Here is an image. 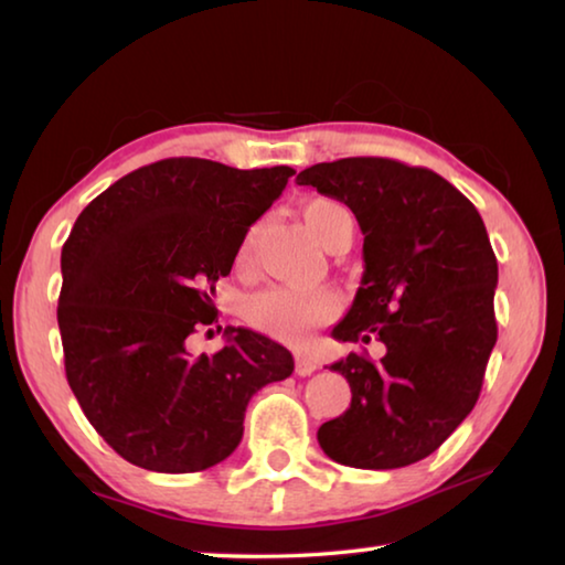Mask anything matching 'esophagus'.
Returning a JSON list of instances; mask_svg holds the SVG:
<instances>
[{
  "instance_id": "1",
  "label": "esophagus",
  "mask_w": 565,
  "mask_h": 565,
  "mask_svg": "<svg viewBox=\"0 0 565 565\" xmlns=\"http://www.w3.org/2000/svg\"><path fill=\"white\" fill-rule=\"evenodd\" d=\"M294 361H296V374H299V376H309L319 369V363L313 361L309 353H296Z\"/></svg>"
}]
</instances>
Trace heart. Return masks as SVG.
Instances as JSON below:
<instances>
[{
	"mask_svg": "<svg viewBox=\"0 0 565 565\" xmlns=\"http://www.w3.org/2000/svg\"><path fill=\"white\" fill-rule=\"evenodd\" d=\"M306 226L311 228V234L319 238L323 246L331 244V238L339 234V228L351 222V214L347 206L333 202V199H309L301 209ZM262 224H252L246 228V234L238 244L236 262L248 264L254 254L256 238H259ZM339 311V296L329 289L317 291H296V289H266L262 294L252 296L246 301V321L254 329H259L269 337L289 343H299L313 329L323 327L331 321Z\"/></svg>",
	"mask_w": 565,
	"mask_h": 565,
	"instance_id": "b5f03b06",
	"label": "heart"
}]
</instances>
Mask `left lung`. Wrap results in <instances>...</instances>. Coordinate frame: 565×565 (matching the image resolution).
Returning <instances> with one entry per match:
<instances>
[{
	"label": "left lung",
	"instance_id": "obj_1",
	"mask_svg": "<svg viewBox=\"0 0 565 565\" xmlns=\"http://www.w3.org/2000/svg\"><path fill=\"white\" fill-rule=\"evenodd\" d=\"M347 204L363 234V276L331 337L386 347L331 371L351 406L319 428L337 463L388 471L434 454L471 414L499 339V264L476 206L424 167L384 157L323 161L296 177Z\"/></svg>",
	"mask_w": 565,
	"mask_h": 565
}]
</instances>
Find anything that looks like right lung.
<instances>
[{
  "label": "right lung",
  "instance_id": "obj_1",
  "mask_svg": "<svg viewBox=\"0 0 565 565\" xmlns=\"http://www.w3.org/2000/svg\"><path fill=\"white\" fill-rule=\"evenodd\" d=\"M291 174L161 159L114 181L74 222L56 309L66 381L129 463L159 473L222 463L252 396L291 376V353L252 329H228L214 356L186 349L216 321L218 276Z\"/></svg>",
  "mask_w": 565,
  "mask_h": 565
}]
</instances>
